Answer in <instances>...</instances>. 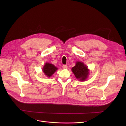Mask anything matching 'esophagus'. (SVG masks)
<instances>
[{"label":"esophagus","instance_id":"esophagus-1","mask_svg":"<svg viewBox=\"0 0 126 126\" xmlns=\"http://www.w3.org/2000/svg\"><path fill=\"white\" fill-rule=\"evenodd\" d=\"M62 68L63 69H67L68 68V66H67L66 65H63L62 66Z\"/></svg>","mask_w":126,"mask_h":126}]
</instances>
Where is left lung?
<instances>
[{
  "mask_svg": "<svg viewBox=\"0 0 126 126\" xmlns=\"http://www.w3.org/2000/svg\"><path fill=\"white\" fill-rule=\"evenodd\" d=\"M77 79L81 81H85L88 77L89 71L86 66L83 63L77 62L76 66L71 69Z\"/></svg>",
  "mask_w": 126,
  "mask_h": 126,
  "instance_id": "1",
  "label": "left lung"
}]
</instances>
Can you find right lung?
I'll return each instance as SVG.
<instances>
[{
    "instance_id": "obj_1",
    "label": "right lung",
    "mask_w": 126,
    "mask_h": 126,
    "mask_svg": "<svg viewBox=\"0 0 126 126\" xmlns=\"http://www.w3.org/2000/svg\"><path fill=\"white\" fill-rule=\"evenodd\" d=\"M57 70V68L51 64L46 63L43 67V71L46 76L48 77H51Z\"/></svg>"
}]
</instances>
